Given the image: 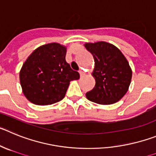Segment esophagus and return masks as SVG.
<instances>
[{
  "instance_id": "esophagus-1",
  "label": "esophagus",
  "mask_w": 156,
  "mask_h": 156,
  "mask_svg": "<svg viewBox=\"0 0 156 156\" xmlns=\"http://www.w3.org/2000/svg\"><path fill=\"white\" fill-rule=\"evenodd\" d=\"M79 74H80V76L81 77H83L84 75H85V72H84L83 71H81V70H80L79 71Z\"/></svg>"
}]
</instances>
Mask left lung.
<instances>
[{
    "label": "left lung",
    "instance_id": "8db88e82",
    "mask_svg": "<svg viewBox=\"0 0 156 156\" xmlns=\"http://www.w3.org/2000/svg\"><path fill=\"white\" fill-rule=\"evenodd\" d=\"M93 55L95 85L86 93L88 100L109 105L120 100L127 92L132 71L129 63L117 47L106 42L85 43Z\"/></svg>",
    "mask_w": 156,
    "mask_h": 156
}]
</instances>
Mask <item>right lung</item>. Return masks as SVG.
<instances>
[{"label":"right lung","mask_w":156,"mask_h":156,"mask_svg":"<svg viewBox=\"0 0 156 156\" xmlns=\"http://www.w3.org/2000/svg\"><path fill=\"white\" fill-rule=\"evenodd\" d=\"M66 47L53 43L30 54L22 65L20 82L26 98L36 105H50L64 99L70 81L79 79L78 71L66 62Z\"/></svg>","instance_id":"right-lung-1"}]
</instances>
